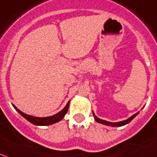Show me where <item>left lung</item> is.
Here are the masks:
<instances>
[{
  "label": "left lung",
  "mask_w": 157,
  "mask_h": 157,
  "mask_svg": "<svg viewBox=\"0 0 157 157\" xmlns=\"http://www.w3.org/2000/svg\"><path fill=\"white\" fill-rule=\"evenodd\" d=\"M93 113V116H94V118L95 121L99 123V124H102L104 125H106V126H111V127H122V126H124V125H126V124H129L130 122L133 119V118L136 117V116L139 113V112H137L135 114L133 115H132L130 118H127L126 120H124V121H120V122H116V123H112V122H109V121H106V120H103V119H100V118H98L97 116L95 115L94 113V112H92Z\"/></svg>",
  "instance_id": "1"
}]
</instances>
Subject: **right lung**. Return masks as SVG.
<instances>
[{
    "label": "right lung",
    "instance_id": "1",
    "mask_svg": "<svg viewBox=\"0 0 157 157\" xmlns=\"http://www.w3.org/2000/svg\"><path fill=\"white\" fill-rule=\"evenodd\" d=\"M69 104H70V100L68 101L67 104L66 105V106L63 108L62 110L58 112L57 113L54 114V115L48 116V117H35V116L29 115L26 113H23L22 111H20L19 109L15 107V105H13V107L15 108V110L17 111L18 113L21 114L24 118L27 119L29 122H30L31 124L37 125V126H48V125H51V124H56L57 122L61 121L63 118V117L65 116V114L67 113L68 108H69Z\"/></svg>",
    "mask_w": 157,
    "mask_h": 157
}]
</instances>
